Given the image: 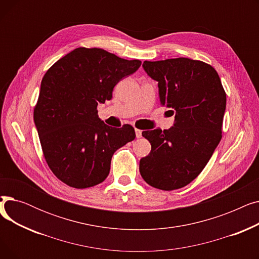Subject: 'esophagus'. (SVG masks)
<instances>
[{
  "mask_svg": "<svg viewBox=\"0 0 259 259\" xmlns=\"http://www.w3.org/2000/svg\"><path fill=\"white\" fill-rule=\"evenodd\" d=\"M135 135H137V138H138V139L142 138V130H140V129H135Z\"/></svg>",
  "mask_w": 259,
  "mask_h": 259,
  "instance_id": "1",
  "label": "esophagus"
}]
</instances>
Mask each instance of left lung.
I'll return each mask as SVG.
<instances>
[{
  "label": "left lung",
  "mask_w": 259,
  "mask_h": 259,
  "mask_svg": "<svg viewBox=\"0 0 259 259\" xmlns=\"http://www.w3.org/2000/svg\"><path fill=\"white\" fill-rule=\"evenodd\" d=\"M157 81L160 105L172 108L169 130L143 131L151 152L140 160V172L150 186L170 191L196 179L222 140L226 92L219 73L206 63L187 58L143 64Z\"/></svg>",
  "instance_id": "1"
}]
</instances>
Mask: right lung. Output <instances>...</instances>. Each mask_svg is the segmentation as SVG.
Returning a JSON list of instances; mask_svg holds the SVG:
<instances>
[{
	"label": "right lung",
	"instance_id": "obj_1",
	"mask_svg": "<svg viewBox=\"0 0 259 259\" xmlns=\"http://www.w3.org/2000/svg\"><path fill=\"white\" fill-rule=\"evenodd\" d=\"M142 62L101 48L79 47L45 73L33 112L47 164L66 185L84 189L106 180L114 152L135 139L134 128L106 125L97 107Z\"/></svg>",
	"mask_w": 259,
	"mask_h": 259
}]
</instances>
